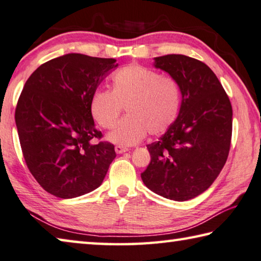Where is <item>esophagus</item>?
<instances>
[{
	"mask_svg": "<svg viewBox=\"0 0 261 261\" xmlns=\"http://www.w3.org/2000/svg\"><path fill=\"white\" fill-rule=\"evenodd\" d=\"M114 150H116L117 153H123V152H127L128 151V148H125V147H121V145H117L116 148H114Z\"/></svg>",
	"mask_w": 261,
	"mask_h": 261,
	"instance_id": "1",
	"label": "esophagus"
}]
</instances>
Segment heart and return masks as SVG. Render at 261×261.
Listing matches in <instances>:
<instances>
[{
  "label": "heart",
  "mask_w": 261,
  "mask_h": 261,
  "mask_svg": "<svg viewBox=\"0 0 261 261\" xmlns=\"http://www.w3.org/2000/svg\"><path fill=\"white\" fill-rule=\"evenodd\" d=\"M181 88L170 76L139 64H130L111 76V91L97 90L91 95L89 111L102 128H111L125 108L127 116L117 123L107 139L114 144L134 145L147 133L162 135L179 117Z\"/></svg>",
  "instance_id": "obj_1"
}]
</instances>
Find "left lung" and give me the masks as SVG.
Listing matches in <instances>:
<instances>
[{"instance_id": "left-lung-1", "label": "left lung", "mask_w": 261, "mask_h": 261, "mask_svg": "<svg viewBox=\"0 0 261 261\" xmlns=\"http://www.w3.org/2000/svg\"><path fill=\"white\" fill-rule=\"evenodd\" d=\"M179 84V117L159 141L148 144L151 162L141 177L154 194L185 202L207 190L229 153L232 109L225 89L206 64L185 55L154 58Z\"/></svg>"}]
</instances>
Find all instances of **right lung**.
I'll return each mask as SVG.
<instances>
[{"label":"right lung","instance_id":"right-lung-1","mask_svg":"<svg viewBox=\"0 0 261 261\" xmlns=\"http://www.w3.org/2000/svg\"><path fill=\"white\" fill-rule=\"evenodd\" d=\"M114 58L66 54L42 64L27 79L15 120L26 165L56 197H79L102 185L116 158L113 144L93 143L102 133L89 111L90 97Z\"/></svg>","mask_w":261,"mask_h":261}]
</instances>
